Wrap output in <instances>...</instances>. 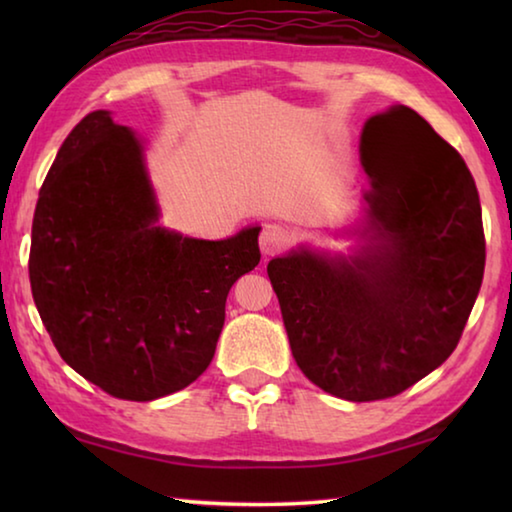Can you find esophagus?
<instances>
[{
  "mask_svg": "<svg viewBox=\"0 0 512 512\" xmlns=\"http://www.w3.org/2000/svg\"><path fill=\"white\" fill-rule=\"evenodd\" d=\"M289 241L291 237L287 228H282V225L277 223H268L264 225L262 235H259V248H262L264 255H277L289 246Z\"/></svg>",
  "mask_w": 512,
  "mask_h": 512,
  "instance_id": "34e87169",
  "label": "esophagus"
}]
</instances>
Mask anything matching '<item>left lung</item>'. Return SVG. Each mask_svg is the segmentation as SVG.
Instances as JSON below:
<instances>
[{
  "instance_id": "1",
  "label": "left lung",
  "mask_w": 512,
  "mask_h": 512,
  "mask_svg": "<svg viewBox=\"0 0 512 512\" xmlns=\"http://www.w3.org/2000/svg\"><path fill=\"white\" fill-rule=\"evenodd\" d=\"M384 150L391 168L378 160ZM361 162L370 176L361 253L300 248L266 268L293 359L350 402L400 395L454 352L485 266L472 173L418 112L397 106L370 117Z\"/></svg>"
}]
</instances>
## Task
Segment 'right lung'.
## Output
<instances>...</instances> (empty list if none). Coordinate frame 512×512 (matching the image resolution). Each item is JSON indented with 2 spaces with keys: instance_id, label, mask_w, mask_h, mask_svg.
I'll return each mask as SVG.
<instances>
[{
  "instance_id": "add662e5",
  "label": "right lung",
  "mask_w": 512,
  "mask_h": 512,
  "mask_svg": "<svg viewBox=\"0 0 512 512\" xmlns=\"http://www.w3.org/2000/svg\"><path fill=\"white\" fill-rule=\"evenodd\" d=\"M259 228L221 241L158 225L144 146L94 110L40 187L29 280L67 366L119 400L183 391L214 357L225 298L259 264Z\"/></svg>"
}]
</instances>
